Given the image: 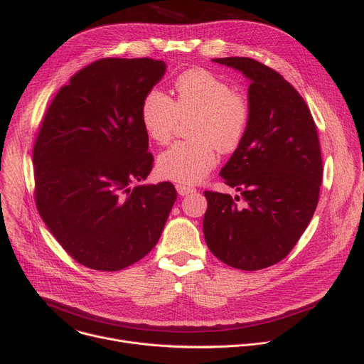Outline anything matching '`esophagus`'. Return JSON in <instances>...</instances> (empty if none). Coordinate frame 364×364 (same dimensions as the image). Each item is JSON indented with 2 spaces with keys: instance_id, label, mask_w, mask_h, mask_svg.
<instances>
[{
  "instance_id": "esophagus-1",
  "label": "esophagus",
  "mask_w": 364,
  "mask_h": 364,
  "mask_svg": "<svg viewBox=\"0 0 364 364\" xmlns=\"http://www.w3.org/2000/svg\"><path fill=\"white\" fill-rule=\"evenodd\" d=\"M176 188H177V192H178L180 196H186V195H188V193H193V192H195V187L186 186V184H177Z\"/></svg>"
}]
</instances>
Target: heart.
Here are the masks:
<instances>
[{
    "label": "heart",
    "mask_w": 364,
    "mask_h": 364,
    "mask_svg": "<svg viewBox=\"0 0 364 364\" xmlns=\"http://www.w3.org/2000/svg\"><path fill=\"white\" fill-rule=\"evenodd\" d=\"M176 100L150 90L141 102L140 119L147 137L166 144L180 119L188 124V141L172 144L158 158V174L169 181L195 184L217 165V149L233 153L245 141L252 122L247 95L233 90L221 76L202 68L187 69L174 80Z\"/></svg>",
    "instance_id": "heart-1"
}]
</instances>
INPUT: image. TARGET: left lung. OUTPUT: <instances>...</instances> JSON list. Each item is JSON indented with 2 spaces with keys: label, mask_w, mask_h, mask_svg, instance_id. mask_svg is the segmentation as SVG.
Wrapping results in <instances>:
<instances>
[{
  "label": "left lung",
  "mask_w": 364,
  "mask_h": 364,
  "mask_svg": "<svg viewBox=\"0 0 364 364\" xmlns=\"http://www.w3.org/2000/svg\"><path fill=\"white\" fill-rule=\"evenodd\" d=\"M214 62L251 80L252 122L220 172L240 196L203 192V236L220 261L255 272L288 255L313 218L323 177L317 128L301 94L274 69L250 57Z\"/></svg>",
  "instance_id": "1"
}]
</instances>
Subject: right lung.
<instances>
[{
	"label": "right lung",
	"instance_id": "add662e5",
	"mask_svg": "<svg viewBox=\"0 0 364 364\" xmlns=\"http://www.w3.org/2000/svg\"><path fill=\"white\" fill-rule=\"evenodd\" d=\"M162 60L106 59L76 72L51 100L33 144L35 203L81 265L119 272L158 243L176 187L136 186L153 168L140 119Z\"/></svg>",
	"mask_w": 364,
	"mask_h": 364
}]
</instances>
